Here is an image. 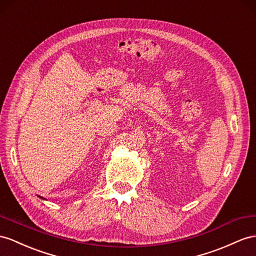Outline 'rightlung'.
Instances as JSON below:
<instances>
[{
	"label": "right lung",
	"instance_id": "1",
	"mask_svg": "<svg viewBox=\"0 0 256 256\" xmlns=\"http://www.w3.org/2000/svg\"><path fill=\"white\" fill-rule=\"evenodd\" d=\"M41 198H42V196H41Z\"/></svg>",
	"mask_w": 256,
	"mask_h": 256
}]
</instances>
